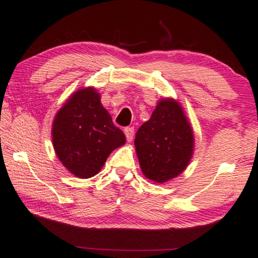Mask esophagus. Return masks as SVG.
<instances>
[{
  "instance_id": "obj_1",
  "label": "esophagus",
  "mask_w": 258,
  "mask_h": 258,
  "mask_svg": "<svg viewBox=\"0 0 258 258\" xmlns=\"http://www.w3.org/2000/svg\"><path fill=\"white\" fill-rule=\"evenodd\" d=\"M124 132H125V136H126V139H127V141H132L133 136H134V128L133 127H126L124 130Z\"/></svg>"
}]
</instances>
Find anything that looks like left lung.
Here are the masks:
<instances>
[{"label": "left lung", "instance_id": "obj_1", "mask_svg": "<svg viewBox=\"0 0 258 258\" xmlns=\"http://www.w3.org/2000/svg\"><path fill=\"white\" fill-rule=\"evenodd\" d=\"M134 145L147 179L161 183L182 173L193 154L194 137L179 103L159 101L150 120L136 133Z\"/></svg>", "mask_w": 258, "mask_h": 258}]
</instances>
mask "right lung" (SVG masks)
Here are the masks:
<instances>
[{"label":"right lung","instance_id":"1","mask_svg":"<svg viewBox=\"0 0 258 258\" xmlns=\"http://www.w3.org/2000/svg\"><path fill=\"white\" fill-rule=\"evenodd\" d=\"M126 141L93 88L81 89L57 112L52 125L56 154L68 170L88 179L99 172L111 152Z\"/></svg>","mask_w":258,"mask_h":258}]
</instances>
